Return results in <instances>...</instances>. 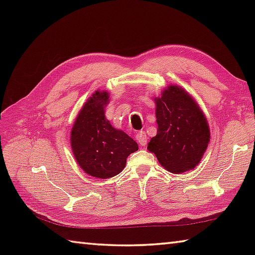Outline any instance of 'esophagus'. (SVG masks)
<instances>
[{
  "label": "esophagus",
  "instance_id": "1",
  "mask_svg": "<svg viewBox=\"0 0 255 255\" xmlns=\"http://www.w3.org/2000/svg\"><path fill=\"white\" fill-rule=\"evenodd\" d=\"M136 139H137V141L141 145L147 144V134H145L144 131L137 132L136 133Z\"/></svg>",
  "mask_w": 255,
  "mask_h": 255
}]
</instances>
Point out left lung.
Masks as SVG:
<instances>
[{
    "label": "left lung",
    "mask_w": 255,
    "mask_h": 255,
    "mask_svg": "<svg viewBox=\"0 0 255 255\" xmlns=\"http://www.w3.org/2000/svg\"><path fill=\"white\" fill-rule=\"evenodd\" d=\"M156 136L148 149L171 173L194 169L207 149L210 132L203 112L183 89L171 85L155 100Z\"/></svg>",
    "instance_id": "8db88e82"
}]
</instances>
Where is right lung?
Listing matches in <instances>:
<instances>
[{
  "label": "right lung",
  "mask_w": 255,
  "mask_h": 255,
  "mask_svg": "<svg viewBox=\"0 0 255 255\" xmlns=\"http://www.w3.org/2000/svg\"><path fill=\"white\" fill-rule=\"evenodd\" d=\"M107 92H96L85 103L75 119L71 145L79 165L97 178L117 175L126 166L128 155L138 150L132 138L112 127L105 117Z\"/></svg>",
  "instance_id": "obj_1"
}]
</instances>
